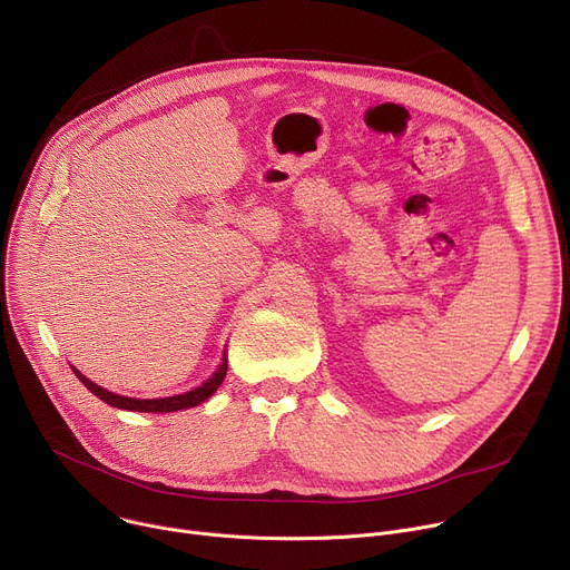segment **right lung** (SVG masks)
<instances>
[{
    "label": "right lung",
    "instance_id": "right-lung-1",
    "mask_svg": "<svg viewBox=\"0 0 570 570\" xmlns=\"http://www.w3.org/2000/svg\"><path fill=\"white\" fill-rule=\"evenodd\" d=\"M75 375L79 377V382H83V386L97 395L99 400H105L107 404L111 406H118V409H127V411H149V413H166V411H179V409H188V406H195L204 400H209L216 389L223 384L225 375H227V356H223L218 371L206 380L204 384L195 386L193 391L188 393H179V395H170V397H151V400H138V397H127V395H118V393H111L107 389L97 386L95 382H90L88 377H83L77 368H72Z\"/></svg>",
    "mask_w": 570,
    "mask_h": 570
}]
</instances>
